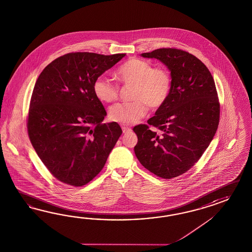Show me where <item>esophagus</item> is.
Listing matches in <instances>:
<instances>
[{"mask_svg":"<svg viewBox=\"0 0 252 252\" xmlns=\"http://www.w3.org/2000/svg\"><path fill=\"white\" fill-rule=\"evenodd\" d=\"M122 130H123L124 134H126V133H129V132H131V128H129V127H126V126H122Z\"/></svg>","mask_w":252,"mask_h":252,"instance_id":"esophagus-1","label":"esophagus"}]
</instances>
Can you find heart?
<instances>
[{
    "label": "heart",
    "mask_w": 252,
    "mask_h": 252,
    "mask_svg": "<svg viewBox=\"0 0 252 252\" xmlns=\"http://www.w3.org/2000/svg\"><path fill=\"white\" fill-rule=\"evenodd\" d=\"M118 79L124 84L134 85L131 102L111 106L108 116L111 121L132 125L145 117L148 105L158 109L169 97L172 79L165 68H154L148 61L133 58L125 63L117 71ZM95 97L103 103H111L117 98L118 87L105 75H100L93 84Z\"/></svg>",
    "instance_id": "1"
}]
</instances>
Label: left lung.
<instances>
[{
	"mask_svg": "<svg viewBox=\"0 0 252 252\" xmlns=\"http://www.w3.org/2000/svg\"><path fill=\"white\" fill-rule=\"evenodd\" d=\"M140 56L166 65L172 88L148 125L133 128L138 139L134 150L142 166L170 179L190 169L215 135L220 121L215 82L202 62L182 50L161 48Z\"/></svg>",
	"mask_w": 252,
	"mask_h": 252,
	"instance_id": "left-lung-1",
	"label": "left lung"
}]
</instances>
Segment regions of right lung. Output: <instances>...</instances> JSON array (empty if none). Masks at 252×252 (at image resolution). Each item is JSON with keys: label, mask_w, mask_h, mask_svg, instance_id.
<instances>
[{"label": "right lung", "mask_w": 252, "mask_h": 252, "mask_svg": "<svg viewBox=\"0 0 252 252\" xmlns=\"http://www.w3.org/2000/svg\"><path fill=\"white\" fill-rule=\"evenodd\" d=\"M125 56L70 53L49 63L37 79L28 135L44 166L63 183L90 182L122 135L116 122L102 123L106 112L93 84Z\"/></svg>", "instance_id": "1"}]
</instances>
